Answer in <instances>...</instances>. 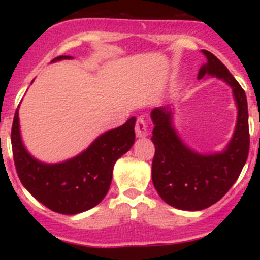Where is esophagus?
Masks as SVG:
<instances>
[{
    "label": "esophagus",
    "mask_w": 260,
    "mask_h": 260,
    "mask_svg": "<svg viewBox=\"0 0 260 260\" xmlns=\"http://www.w3.org/2000/svg\"><path fill=\"white\" fill-rule=\"evenodd\" d=\"M134 131H136L137 137H145L148 134L147 132V124H145L144 118L138 117L136 121V126H134Z\"/></svg>",
    "instance_id": "obj_1"
}]
</instances>
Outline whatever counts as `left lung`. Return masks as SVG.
<instances>
[{
	"label": "left lung",
	"instance_id": "obj_1",
	"mask_svg": "<svg viewBox=\"0 0 260 260\" xmlns=\"http://www.w3.org/2000/svg\"><path fill=\"white\" fill-rule=\"evenodd\" d=\"M208 63L198 73L211 74L231 85L238 106L237 126L228 149L221 154L193 153L176 136L169 107L151 112L155 154L151 178L155 189L168 204L182 210H202L215 204L229 192L242 171L249 151L248 106L246 92L226 66L213 53L202 50Z\"/></svg>",
	"mask_w": 260,
	"mask_h": 260
}]
</instances>
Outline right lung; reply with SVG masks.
Masks as SVG:
<instances>
[{
    "label": "right lung",
    "mask_w": 260,
    "mask_h": 260,
    "mask_svg": "<svg viewBox=\"0 0 260 260\" xmlns=\"http://www.w3.org/2000/svg\"><path fill=\"white\" fill-rule=\"evenodd\" d=\"M66 58L71 56H58L53 61ZM134 123L136 118L131 117L123 126L104 133L78 156L47 165L31 157L23 147L17 109L11 142L18 177L35 199L56 213L73 215L89 210L106 196L113 165L133 145Z\"/></svg>",
    "instance_id": "obj_1"
}]
</instances>
